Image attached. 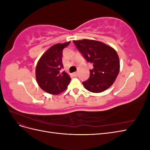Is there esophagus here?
I'll return each mask as SVG.
<instances>
[{"label": "esophagus", "instance_id": "34e87169", "mask_svg": "<svg viewBox=\"0 0 150 150\" xmlns=\"http://www.w3.org/2000/svg\"><path fill=\"white\" fill-rule=\"evenodd\" d=\"M72 74H73V76H75V77H76V76H77V75H78V72H74V73Z\"/></svg>", "mask_w": 150, "mask_h": 150}]
</instances>
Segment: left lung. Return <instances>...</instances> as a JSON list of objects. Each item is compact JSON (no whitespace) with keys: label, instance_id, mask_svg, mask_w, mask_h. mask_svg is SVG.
Listing matches in <instances>:
<instances>
[{"label":"left lung","instance_id":"1","mask_svg":"<svg viewBox=\"0 0 150 150\" xmlns=\"http://www.w3.org/2000/svg\"><path fill=\"white\" fill-rule=\"evenodd\" d=\"M85 59L93 65L89 79L83 82L89 91L98 93L112 85L119 74L120 64L115 50L100 41L83 39L73 40Z\"/></svg>","mask_w":150,"mask_h":150}]
</instances>
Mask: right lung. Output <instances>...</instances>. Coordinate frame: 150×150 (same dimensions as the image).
Segmentation results:
<instances>
[{
    "label": "right lung",
    "mask_w": 150,
    "mask_h": 150,
    "mask_svg": "<svg viewBox=\"0 0 150 150\" xmlns=\"http://www.w3.org/2000/svg\"><path fill=\"white\" fill-rule=\"evenodd\" d=\"M71 41L54 44L40 57L35 68L36 80L45 92L59 94L67 89L71 78L63 68L62 51Z\"/></svg>",
    "instance_id": "add662e5"
}]
</instances>
